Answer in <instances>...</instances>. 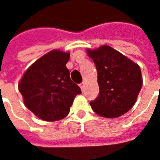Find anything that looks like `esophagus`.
Segmentation results:
<instances>
[{
  "instance_id": "1",
  "label": "esophagus",
  "mask_w": 160,
  "mask_h": 160,
  "mask_svg": "<svg viewBox=\"0 0 160 160\" xmlns=\"http://www.w3.org/2000/svg\"><path fill=\"white\" fill-rule=\"evenodd\" d=\"M79 86H80L81 90H82V91H84V83H81V84H79Z\"/></svg>"
}]
</instances>
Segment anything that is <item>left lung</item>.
I'll list each match as a JSON object with an SVG mask.
<instances>
[{"mask_svg": "<svg viewBox=\"0 0 160 160\" xmlns=\"http://www.w3.org/2000/svg\"><path fill=\"white\" fill-rule=\"evenodd\" d=\"M97 69L99 94L90 105L95 113L117 118L135 104L142 86L140 67L109 46L87 49Z\"/></svg>", "mask_w": 160, "mask_h": 160, "instance_id": "obj_1", "label": "left lung"}]
</instances>
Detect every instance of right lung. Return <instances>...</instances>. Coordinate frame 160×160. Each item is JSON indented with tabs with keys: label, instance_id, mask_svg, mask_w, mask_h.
Listing matches in <instances>:
<instances>
[{
	"label": "right lung",
	"instance_id": "1",
	"mask_svg": "<svg viewBox=\"0 0 160 160\" xmlns=\"http://www.w3.org/2000/svg\"><path fill=\"white\" fill-rule=\"evenodd\" d=\"M70 54L52 50L26 70L19 84L24 103L39 119L55 122L69 113L80 87L70 79L66 65Z\"/></svg>",
	"mask_w": 160,
	"mask_h": 160
}]
</instances>
